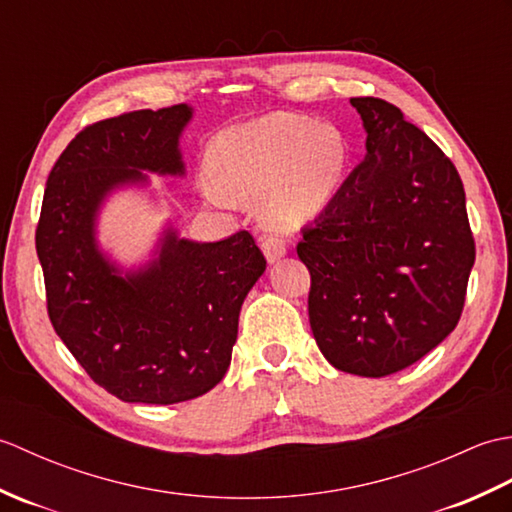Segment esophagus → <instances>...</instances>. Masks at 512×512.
<instances>
[{
	"label": "esophagus",
	"mask_w": 512,
	"mask_h": 512,
	"mask_svg": "<svg viewBox=\"0 0 512 512\" xmlns=\"http://www.w3.org/2000/svg\"><path fill=\"white\" fill-rule=\"evenodd\" d=\"M262 250L268 259V264H275L286 255V244L273 235H266V237H262Z\"/></svg>",
	"instance_id": "34e87169"
}]
</instances>
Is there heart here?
I'll list each match as a JSON object with an SVG mask.
<instances>
[{"label":"heart","instance_id":"obj_1","mask_svg":"<svg viewBox=\"0 0 512 512\" xmlns=\"http://www.w3.org/2000/svg\"><path fill=\"white\" fill-rule=\"evenodd\" d=\"M211 162L217 178H202V191L213 204L262 198L270 224L299 228L317 220L341 189L350 147L339 127L277 112L224 129Z\"/></svg>","mask_w":512,"mask_h":512}]
</instances>
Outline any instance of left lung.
<instances>
[{
	"label": "left lung",
	"instance_id": "left-lung-1",
	"mask_svg": "<svg viewBox=\"0 0 512 512\" xmlns=\"http://www.w3.org/2000/svg\"><path fill=\"white\" fill-rule=\"evenodd\" d=\"M367 156L297 255L310 270V328L330 365L380 378L455 330L475 264L464 187L440 147L374 96L350 99Z\"/></svg>",
	"mask_w": 512,
	"mask_h": 512
}]
</instances>
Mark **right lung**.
<instances>
[{
	"mask_svg": "<svg viewBox=\"0 0 512 512\" xmlns=\"http://www.w3.org/2000/svg\"><path fill=\"white\" fill-rule=\"evenodd\" d=\"M187 103L85 127L46 182L37 255L54 332L96 385L125 402L173 405L224 378L239 310L266 270L253 235L193 242L167 226L154 257L123 270L103 253L96 220L110 195L149 176H184Z\"/></svg>",
	"mask_w": 512,
	"mask_h": 512,
	"instance_id": "1",
	"label": "right lung"
}]
</instances>
